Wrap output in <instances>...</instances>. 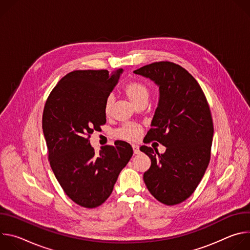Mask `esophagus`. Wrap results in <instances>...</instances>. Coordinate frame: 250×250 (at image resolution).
<instances>
[{"label":"esophagus","instance_id":"34e87169","mask_svg":"<svg viewBox=\"0 0 250 250\" xmlns=\"http://www.w3.org/2000/svg\"><path fill=\"white\" fill-rule=\"evenodd\" d=\"M131 146H132V149H133L134 154H137V153L139 152V146H136V145H132Z\"/></svg>","mask_w":250,"mask_h":250}]
</instances>
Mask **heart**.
<instances>
[{
  "instance_id": "heart-1",
  "label": "heart",
  "mask_w": 250,
  "mask_h": 250,
  "mask_svg": "<svg viewBox=\"0 0 250 250\" xmlns=\"http://www.w3.org/2000/svg\"><path fill=\"white\" fill-rule=\"evenodd\" d=\"M124 93L127 97V99L135 105L140 102L147 101L149 96L148 88L144 83L137 82V81L129 82L128 84H126L125 87L124 88ZM112 104H113L112 97H109L105 100L104 106V112L105 116L110 115L112 110ZM139 134H140L139 127L136 125H132V124L125 125L117 131V136L125 140H134L139 136Z\"/></svg>"
}]
</instances>
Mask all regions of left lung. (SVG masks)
<instances>
[{
  "label": "left lung",
  "mask_w": 250,
  "mask_h": 250,
  "mask_svg": "<svg viewBox=\"0 0 250 250\" xmlns=\"http://www.w3.org/2000/svg\"><path fill=\"white\" fill-rule=\"evenodd\" d=\"M159 88V100L146 142L156 140L163 154L142 146L151 159L144 180L167 206L180 204L196 190L209 162L213 125L207 99L196 79L180 65L154 62L133 71Z\"/></svg>",
  "instance_id": "obj_1"
}]
</instances>
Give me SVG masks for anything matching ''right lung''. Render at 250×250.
<instances>
[{"instance_id":"add662e5","label":"right lung","mask_w":250,"mask_h":250,"mask_svg":"<svg viewBox=\"0 0 250 250\" xmlns=\"http://www.w3.org/2000/svg\"><path fill=\"white\" fill-rule=\"evenodd\" d=\"M123 71L70 72L57 83L44 105L42 129L51 169L66 195L84 208L99 207L110 197L133 153L129 144L118 140L96 155L89 140L105 124L104 103Z\"/></svg>"}]
</instances>
